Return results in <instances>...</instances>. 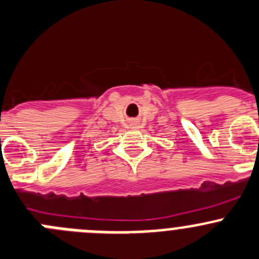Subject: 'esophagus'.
Instances as JSON below:
<instances>
[{"label": "esophagus", "mask_w": 259, "mask_h": 259, "mask_svg": "<svg viewBox=\"0 0 259 259\" xmlns=\"http://www.w3.org/2000/svg\"><path fill=\"white\" fill-rule=\"evenodd\" d=\"M132 128L133 130H138V128H140V123H138V122H133Z\"/></svg>", "instance_id": "34e87169"}]
</instances>
